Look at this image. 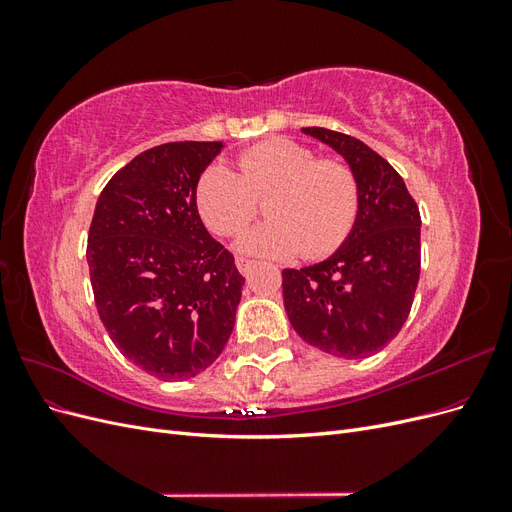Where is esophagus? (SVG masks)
Returning a JSON list of instances; mask_svg holds the SVG:
<instances>
[{
	"mask_svg": "<svg viewBox=\"0 0 512 512\" xmlns=\"http://www.w3.org/2000/svg\"><path fill=\"white\" fill-rule=\"evenodd\" d=\"M252 267H254V260H250V258H243V256H239V258H237V269H239V273H243V275H250Z\"/></svg>",
	"mask_w": 512,
	"mask_h": 512,
	"instance_id": "esophagus-1",
	"label": "esophagus"
}]
</instances>
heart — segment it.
<instances>
[{
  "instance_id": "heart-1",
  "label": "heart",
  "mask_w": 512,
  "mask_h": 512,
  "mask_svg": "<svg viewBox=\"0 0 512 512\" xmlns=\"http://www.w3.org/2000/svg\"><path fill=\"white\" fill-rule=\"evenodd\" d=\"M271 220L237 241L245 254L267 258L327 256L346 241L359 215V181L352 168L288 138H269L239 158V173L211 164L196 183V209L205 224L230 237L252 222L256 198Z\"/></svg>"
}]
</instances>
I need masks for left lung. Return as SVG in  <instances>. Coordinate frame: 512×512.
<instances>
[{
    "label": "left lung",
    "mask_w": 512,
    "mask_h": 512,
    "mask_svg": "<svg viewBox=\"0 0 512 512\" xmlns=\"http://www.w3.org/2000/svg\"><path fill=\"white\" fill-rule=\"evenodd\" d=\"M346 160L359 215L346 241L316 265L284 269V307L303 342L337 359H365L401 331L421 275V213L404 179L363 141L303 128Z\"/></svg>",
    "instance_id": "left-lung-1"
}]
</instances>
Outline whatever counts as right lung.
I'll list each match as a JSON object with an SVG mask.
<instances>
[{"instance_id":"1","label":"right lung","mask_w":512,"mask_h":512,"mask_svg":"<svg viewBox=\"0 0 512 512\" xmlns=\"http://www.w3.org/2000/svg\"><path fill=\"white\" fill-rule=\"evenodd\" d=\"M224 143L147 149L102 190L87 265L108 337L160 380H190L222 354L243 275L196 209V183Z\"/></svg>"}]
</instances>
